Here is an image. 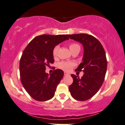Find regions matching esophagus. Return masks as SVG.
Masks as SVG:
<instances>
[{
    "label": "esophagus",
    "mask_w": 125,
    "mask_h": 125,
    "mask_svg": "<svg viewBox=\"0 0 125 125\" xmlns=\"http://www.w3.org/2000/svg\"><path fill=\"white\" fill-rule=\"evenodd\" d=\"M64 76H69V73H67V72H64Z\"/></svg>",
    "instance_id": "esophagus-1"
}]
</instances>
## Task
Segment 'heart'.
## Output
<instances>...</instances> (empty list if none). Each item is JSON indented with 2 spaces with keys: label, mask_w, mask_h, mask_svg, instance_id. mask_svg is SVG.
Listing matches in <instances>:
<instances>
[{
  "label": "heart",
  "mask_w": 125,
  "mask_h": 125,
  "mask_svg": "<svg viewBox=\"0 0 125 125\" xmlns=\"http://www.w3.org/2000/svg\"><path fill=\"white\" fill-rule=\"evenodd\" d=\"M69 49L72 52L74 51H80V46L77 43H71L69 44ZM59 50V46H56L53 48L52 50V55L54 58L57 56L58 55V51ZM74 66V63L72 62H69L62 61L58 64V67L62 70H64V71H69L71 69L72 67Z\"/></svg>",
  "instance_id": "b5f03b06"
}]
</instances>
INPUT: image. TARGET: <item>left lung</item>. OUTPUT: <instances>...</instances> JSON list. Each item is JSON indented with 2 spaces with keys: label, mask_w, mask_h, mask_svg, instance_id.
Returning <instances> with one entry per match:
<instances>
[{
  "label": "left lung",
  "mask_w": 125,
  "mask_h": 125,
  "mask_svg": "<svg viewBox=\"0 0 125 125\" xmlns=\"http://www.w3.org/2000/svg\"><path fill=\"white\" fill-rule=\"evenodd\" d=\"M68 36L83 46V62L75 71L84 73L81 79L74 74L71 75L73 82L69 89L75 100L86 101L98 91L104 81L107 69L105 52L100 42L93 35L77 34Z\"/></svg>",
  "instance_id": "obj_1"
}]
</instances>
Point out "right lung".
<instances>
[{"label": "right lung", "instance_id": "add662e5", "mask_svg": "<svg viewBox=\"0 0 125 125\" xmlns=\"http://www.w3.org/2000/svg\"><path fill=\"white\" fill-rule=\"evenodd\" d=\"M69 39L68 35H41L33 39L24 50L20 61L21 82L34 100L45 101L55 95L64 72L56 69L49 75L45 73L46 66L53 63V48Z\"/></svg>", "mask_w": 125, "mask_h": 125}]
</instances>
